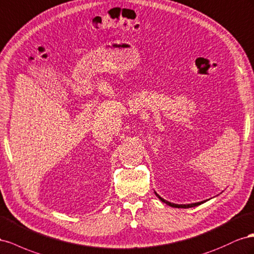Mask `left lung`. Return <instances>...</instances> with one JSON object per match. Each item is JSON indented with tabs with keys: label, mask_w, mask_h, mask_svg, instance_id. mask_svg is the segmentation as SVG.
<instances>
[{
	"label": "left lung",
	"mask_w": 254,
	"mask_h": 254,
	"mask_svg": "<svg viewBox=\"0 0 254 254\" xmlns=\"http://www.w3.org/2000/svg\"><path fill=\"white\" fill-rule=\"evenodd\" d=\"M154 192H155V191H154ZM155 194H156V197H157L159 200H161L162 202H164V203H166V204L169 205V206L178 207V208H190V207H194V206H198V205H200V204H202V203H204V202H206V200H204V201H201V202H197V203H190V204H176V203H171V202L163 199V198L161 197V195L157 194L156 192H155Z\"/></svg>",
	"instance_id": "8db88e82"
}]
</instances>
